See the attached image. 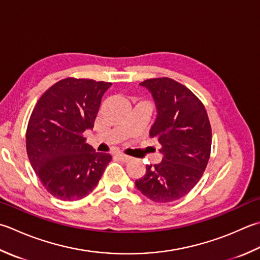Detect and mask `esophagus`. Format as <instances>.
Here are the masks:
<instances>
[{
  "label": "esophagus",
  "instance_id": "esophagus-1",
  "mask_svg": "<svg viewBox=\"0 0 260 260\" xmlns=\"http://www.w3.org/2000/svg\"><path fill=\"white\" fill-rule=\"evenodd\" d=\"M117 157H118V159H119L120 161H123V162H129V161L132 160L131 156L126 155V154H121V153L117 154Z\"/></svg>",
  "mask_w": 260,
  "mask_h": 260
}]
</instances>
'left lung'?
I'll return each instance as SVG.
<instances>
[{
  "instance_id": "1",
  "label": "left lung",
  "mask_w": 260,
  "mask_h": 260,
  "mask_svg": "<svg viewBox=\"0 0 260 260\" xmlns=\"http://www.w3.org/2000/svg\"><path fill=\"white\" fill-rule=\"evenodd\" d=\"M149 89L156 106V119L150 136L161 144L157 165H147L135 181L142 194L156 203L186 196L202 178L210 160L212 128L202 101L181 83L169 78L140 83Z\"/></svg>"
}]
</instances>
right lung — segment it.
I'll return each mask as SVG.
<instances>
[{"label":"right lung","mask_w":260,"mask_h":260,"mask_svg":"<svg viewBox=\"0 0 260 260\" xmlns=\"http://www.w3.org/2000/svg\"><path fill=\"white\" fill-rule=\"evenodd\" d=\"M110 85L66 78L45 91L35 106L25 133L28 157L46 190L58 200L88 196L111 160L86 144L82 135L93 127Z\"/></svg>","instance_id":"obj_1"}]
</instances>
